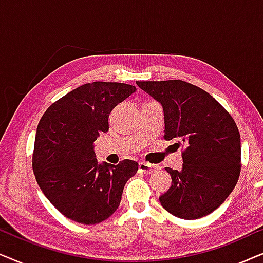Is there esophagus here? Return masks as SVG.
I'll list each match as a JSON object with an SVG mask.
<instances>
[{"label": "esophagus", "instance_id": "34e87169", "mask_svg": "<svg viewBox=\"0 0 263 263\" xmlns=\"http://www.w3.org/2000/svg\"><path fill=\"white\" fill-rule=\"evenodd\" d=\"M139 170H140V172H142V174L149 175V174H153V172H156L158 170V166L157 165L141 161V163H139Z\"/></svg>", "mask_w": 263, "mask_h": 263}]
</instances>
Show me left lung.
<instances>
[{"label":"left lung","instance_id":"obj_1","mask_svg":"<svg viewBox=\"0 0 263 263\" xmlns=\"http://www.w3.org/2000/svg\"><path fill=\"white\" fill-rule=\"evenodd\" d=\"M164 110L165 140L182 146V170L165 167L172 178L159 197L175 217L193 220L217 210L240 174V135L228 111L210 93L182 80L136 81Z\"/></svg>","mask_w":263,"mask_h":263}]
</instances>
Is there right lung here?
<instances>
[{"mask_svg": "<svg viewBox=\"0 0 263 263\" xmlns=\"http://www.w3.org/2000/svg\"><path fill=\"white\" fill-rule=\"evenodd\" d=\"M136 91L121 82L96 81L67 93L48 107L35 133L32 167L48 200L64 217L93 225L120 206L125 183L139 164H98L93 142L109 130V115Z\"/></svg>", "mask_w": 263, "mask_h": 263, "instance_id": "1", "label": "right lung"}]
</instances>
